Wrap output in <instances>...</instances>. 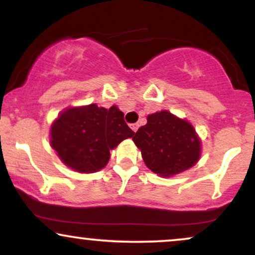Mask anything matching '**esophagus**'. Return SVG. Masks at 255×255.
Here are the masks:
<instances>
[{
	"mask_svg": "<svg viewBox=\"0 0 255 255\" xmlns=\"http://www.w3.org/2000/svg\"><path fill=\"white\" fill-rule=\"evenodd\" d=\"M130 128H131V130H133V131H136L137 128H139V124H131Z\"/></svg>",
	"mask_w": 255,
	"mask_h": 255,
	"instance_id": "34e87169",
	"label": "esophagus"
}]
</instances>
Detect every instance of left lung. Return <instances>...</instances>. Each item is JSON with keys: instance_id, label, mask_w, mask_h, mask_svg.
I'll return each instance as SVG.
<instances>
[{"instance_id": "obj_1", "label": "left lung", "mask_w": 255, "mask_h": 255, "mask_svg": "<svg viewBox=\"0 0 255 255\" xmlns=\"http://www.w3.org/2000/svg\"><path fill=\"white\" fill-rule=\"evenodd\" d=\"M133 141L146 166L163 177L192 168L200 158L201 142L194 127L166 110L148 115Z\"/></svg>"}]
</instances>
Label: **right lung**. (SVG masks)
I'll use <instances>...</instances> for the list:
<instances>
[{"mask_svg": "<svg viewBox=\"0 0 255 255\" xmlns=\"http://www.w3.org/2000/svg\"><path fill=\"white\" fill-rule=\"evenodd\" d=\"M133 135L118 107L90 104L62 111L51 125L50 142L64 165L89 174L103 169L110 150Z\"/></svg>", "mask_w": 255, "mask_h": 255, "instance_id": "obj_1", "label": "right lung"}]
</instances>
